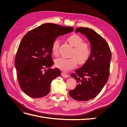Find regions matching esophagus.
Wrapping results in <instances>:
<instances>
[{
	"instance_id": "esophagus-1",
	"label": "esophagus",
	"mask_w": 127,
	"mask_h": 127,
	"mask_svg": "<svg viewBox=\"0 0 127 127\" xmlns=\"http://www.w3.org/2000/svg\"><path fill=\"white\" fill-rule=\"evenodd\" d=\"M61 75H62V76L64 77H65V78H67L69 76L67 73L64 72H63L62 73H61Z\"/></svg>"
}]
</instances>
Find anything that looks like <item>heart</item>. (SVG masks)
<instances>
[{
  "mask_svg": "<svg viewBox=\"0 0 127 127\" xmlns=\"http://www.w3.org/2000/svg\"><path fill=\"white\" fill-rule=\"evenodd\" d=\"M70 44L74 47L70 58H59L55 60L57 67L64 71H68L76 66L77 61L80 64H85L89 59L91 54V48L90 44L83 42V39L78 34H73L67 39ZM59 40H56L52 45V52L55 56L59 53Z\"/></svg>",
  "mask_w": 127,
  "mask_h": 127,
  "instance_id": "b5f03b06",
  "label": "heart"
}]
</instances>
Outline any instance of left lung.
Masks as SVG:
<instances>
[{
    "label": "left lung",
    "instance_id": "left-lung-1",
    "mask_svg": "<svg viewBox=\"0 0 127 127\" xmlns=\"http://www.w3.org/2000/svg\"><path fill=\"white\" fill-rule=\"evenodd\" d=\"M80 32L90 42L91 54L89 59L71 76L77 80V85L69 94L73 99L87 101L100 93L109 77L111 52L106 41L95 31L87 28H78Z\"/></svg>",
    "mask_w": 127,
    "mask_h": 127
}]
</instances>
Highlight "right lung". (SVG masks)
Instances as JSON below:
<instances>
[{"label":"right lung","instance_id":"add662e5","mask_svg":"<svg viewBox=\"0 0 127 127\" xmlns=\"http://www.w3.org/2000/svg\"><path fill=\"white\" fill-rule=\"evenodd\" d=\"M74 31L71 27L45 23L30 31L23 37L15 60L18 81L29 96L40 98L49 94L52 80L61 75L51 69L52 45L57 37Z\"/></svg>","mask_w":127,"mask_h":127}]
</instances>
